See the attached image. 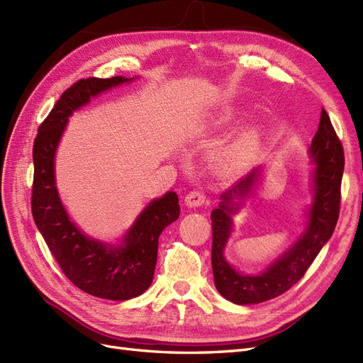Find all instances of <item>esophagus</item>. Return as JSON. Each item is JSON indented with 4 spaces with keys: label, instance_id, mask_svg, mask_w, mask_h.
<instances>
[{
    "label": "esophagus",
    "instance_id": "esophagus-1",
    "mask_svg": "<svg viewBox=\"0 0 363 363\" xmlns=\"http://www.w3.org/2000/svg\"><path fill=\"white\" fill-rule=\"evenodd\" d=\"M204 201H206V196H204V194H203L201 191H196V189L191 191L189 194L186 195V198H184V203H186V206H187V207H198V206H203V204H204Z\"/></svg>",
    "mask_w": 363,
    "mask_h": 363
}]
</instances>
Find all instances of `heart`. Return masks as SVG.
Returning a JSON list of instances; mask_svg holds the SVG:
<instances>
[{
	"label": "heart",
	"mask_w": 363,
	"mask_h": 363,
	"mask_svg": "<svg viewBox=\"0 0 363 363\" xmlns=\"http://www.w3.org/2000/svg\"><path fill=\"white\" fill-rule=\"evenodd\" d=\"M257 143H258V135L255 130L245 133L242 138L230 148V152L223 156V164H228V165L239 164V162L245 160L249 155L252 153Z\"/></svg>",
	"instance_id": "obj_1"
}]
</instances>
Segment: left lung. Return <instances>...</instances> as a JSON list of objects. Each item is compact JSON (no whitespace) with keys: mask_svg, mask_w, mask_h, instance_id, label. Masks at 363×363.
Wrapping results in <instances>:
<instances>
[{"mask_svg":"<svg viewBox=\"0 0 363 363\" xmlns=\"http://www.w3.org/2000/svg\"><path fill=\"white\" fill-rule=\"evenodd\" d=\"M309 153L314 162V201L308 211L305 233L284 255L259 274L237 272L223 257L225 245L233 230V215L243 199L251 194L258 177V169L247 174L225 191L219 207L211 211V269L215 285L227 301L237 305H252L278 297L303 278L321 247L332 237L341 207V180L344 172V150L326 109H321L318 130L312 140Z\"/></svg>","mask_w":363,"mask_h":363,"instance_id":"1","label":"left lung"}]
</instances>
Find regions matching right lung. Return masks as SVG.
<instances>
[{
  "mask_svg": "<svg viewBox=\"0 0 363 363\" xmlns=\"http://www.w3.org/2000/svg\"><path fill=\"white\" fill-rule=\"evenodd\" d=\"M132 79L86 78L74 82L40 124L33 145L34 180L31 211L49 251L62 273L81 289L109 301H128L143 294L153 281L159 235L179 219L176 192L153 199L136 218L121 245L111 246L85 235L62 207L55 186L54 157L60 138L73 111L99 93Z\"/></svg>",
  "mask_w": 363,
  "mask_h": 363,
  "instance_id": "obj_1",
  "label": "right lung"
}]
</instances>
